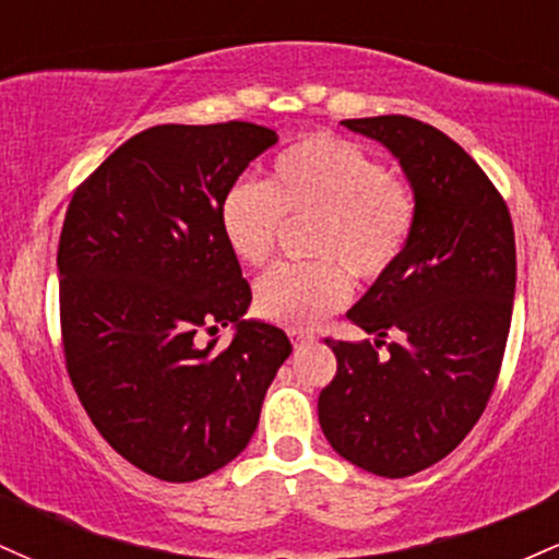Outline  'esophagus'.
Segmentation results:
<instances>
[{
	"mask_svg": "<svg viewBox=\"0 0 559 559\" xmlns=\"http://www.w3.org/2000/svg\"><path fill=\"white\" fill-rule=\"evenodd\" d=\"M288 338H292L294 346H305V344L316 342V336H312V333H305V331H288Z\"/></svg>",
	"mask_w": 559,
	"mask_h": 559,
	"instance_id": "obj_1",
	"label": "esophagus"
}]
</instances>
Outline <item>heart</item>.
Returning a JSON list of instances; mask_svg holds the SVG:
<instances>
[{
	"label": "heart",
	"instance_id": "1",
	"mask_svg": "<svg viewBox=\"0 0 559 559\" xmlns=\"http://www.w3.org/2000/svg\"><path fill=\"white\" fill-rule=\"evenodd\" d=\"M217 221L247 267L273 258L284 221H310L305 252L316 260L275 267L254 288L260 318L301 331L346 305V272L370 286L396 265L418 223V194L355 141L318 133L281 152L265 183L230 186Z\"/></svg>",
	"mask_w": 559,
	"mask_h": 559
}]
</instances>
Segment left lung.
<instances>
[{
	"label": "left lung",
	"instance_id": "1",
	"mask_svg": "<svg viewBox=\"0 0 559 559\" xmlns=\"http://www.w3.org/2000/svg\"><path fill=\"white\" fill-rule=\"evenodd\" d=\"M342 126L400 159L418 223L396 265L346 316L376 342L325 338L336 376L320 391L318 418L352 465L404 478L444 460L491 400L515 297V230L497 186L439 128L407 115Z\"/></svg>",
	"mask_w": 559,
	"mask_h": 559
}]
</instances>
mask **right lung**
<instances>
[{
	"label": "right lung",
	"instance_id": "right-lung-1",
	"mask_svg": "<svg viewBox=\"0 0 559 559\" xmlns=\"http://www.w3.org/2000/svg\"><path fill=\"white\" fill-rule=\"evenodd\" d=\"M275 141L243 120L146 128L68 204L57 247L68 376L107 444L159 480L228 465L292 355L284 331L241 320L252 288L217 221L223 194ZM228 322L235 338L217 347Z\"/></svg>",
	"mask_w": 559,
	"mask_h": 559
}]
</instances>
